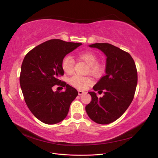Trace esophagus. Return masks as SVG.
Returning <instances> with one entry per match:
<instances>
[{"label": "esophagus", "mask_w": 158, "mask_h": 158, "mask_svg": "<svg viewBox=\"0 0 158 158\" xmlns=\"http://www.w3.org/2000/svg\"><path fill=\"white\" fill-rule=\"evenodd\" d=\"M78 94H79V95H82V94H84V93H85V92H83V91H82V90H78Z\"/></svg>", "instance_id": "esophagus-1"}]
</instances>
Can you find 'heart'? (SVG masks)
<instances>
[{"instance_id":"b5f03b06","label":"heart","mask_w":158,"mask_h":158,"mask_svg":"<svg viewBox=\"0 0 158 158\" xmlns=\"http://www.w3.org/2000/svg\"><path fill=\"white\" fill-rule=\"evenodd\" d=\"M78 58L88 64V73H90L95 77H99L103 73V66L98 61V56L95 52L89 51L80 52L78 53ZM74 60L70 56H64L61 63V68L66 74L73 73L74 69ZM69 84L77 89H85L92 85L94 80L89 76L74 75L69 79Z\"/></svg>"}]
</instances>
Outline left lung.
I'll list each match as a JSON object with an SVG mask.
<instances>
[{"mask_svg":"<svg viewBox=\"0 0 158 158\" xmlns=\"http://www.w3.org/2000/svg\"><path fill=\"white\" fill-rule=\"evenodd\" d=\"M102 51L107 56L106 75L93 87L99 94L88 92L92 102L85 111L92 120L101 125L111 123L120 117L130 106L135 96L138 82L136 64L128 52L107 43L90 45Z\"/></svg>","mask_w":158,"mask_h":158,"instance_id":"1","label":"left lung"}]
</instances>
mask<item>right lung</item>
Segmentation results:
<instances>
[{
  "mask_svg": "<svg viewBox=\"0 0 158 158\" xmlns=\"http://www.w3.org/2000/svg\"><path fill=\"white\" fill-rule=\"evenodd\" d=\"M82 45L80 43L51 40L36 46L25 56L21 66L20 84L27 107L37 118L53 125L67 116L72 102L78 93L59 80L64 74L61 63L64 57ZM60 85L66 89L53 92Z\"/></svg>",
  "mask_w": 158,
  "mask_h": 158,
  "instance_id": "1",
  "label": "right lung"
}]
</instances>
